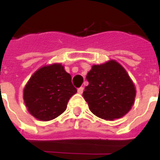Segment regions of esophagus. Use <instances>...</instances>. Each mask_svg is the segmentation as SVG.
<instances>
[{
	"instance_id": "obj_1",
	"label": "esophagus",
	"mask_w": 160,
	"mask_h": 160,
	"mask_svg": "<svg viewBox=\"0 0 160 160\" xmlns=\"http://www.w3.org/2000/svg\"><path fill=\"white\" fill-rule=\"evenodd\" d=\"M84 91V87H80V88H78V92L80 94H82V92H83Z\"/></svg>"
}]
</instances>
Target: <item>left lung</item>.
<instances>
[{
	"label": "left lung",
	"instance_id": "8db88e82",
	"mask_svg": "<svg viewBox=\"0 0 160 160\" xmlns=\"http://www.w3.org/2000/svg\"><path fill=\"white\" fill-rule=\"evenodd\" d=\"M87 80L89 85L85 87L83 97L94 115L112 121L130 111L135 87L126 70L116 61L93 65Z\"/></svg>",
	"mask_w": 160,
	"mask_h": 160
}]
</instances>
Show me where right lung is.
Returning <instances> with one entry per match:
<instances>
[{
	"instance_id": "obj_1",
	"label": "right lung",
	"mask_w": 160,
	"mask_h": 160,
	"mask_svg": "<svg viewBox=\"0 0 160 160\" xmlns=\"http://www.w3.org/2000/svg\"><path fill=\"white\" fill-rule=\"evenodd\" d=\"M72 78L60 63L44 66L33 73L24 89V101L30 114L41 121L55 119L67 109L77 92Z\"/></svg>"
}]
</instances>
